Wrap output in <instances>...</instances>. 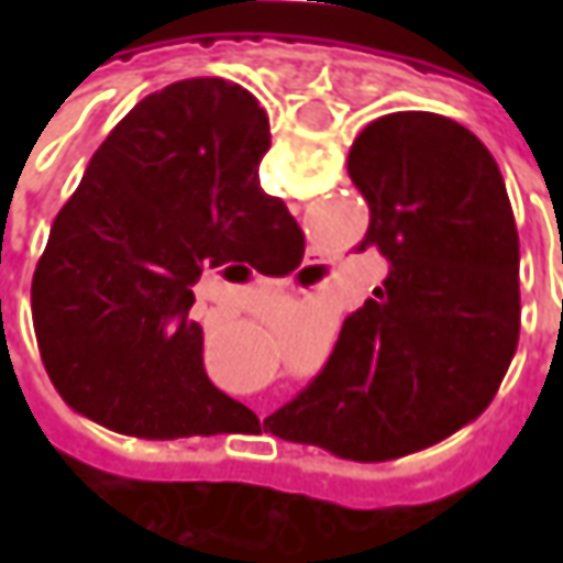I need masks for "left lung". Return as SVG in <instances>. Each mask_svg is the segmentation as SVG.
<instances>
[{
    "label": "left lung",
    "mask_w": 563,
    "mask_h": 563,
    "mask_svg": "<svg viewBox=\"0 0 563 563\" xmlns=\"http://www.w3.org/2000/svg\"><path fill=\"white\" fill-rule=\"evenodd\" d=\"M347 175L369 203L360 253L391 269L269 432L376 464L442 442L495 398L520 332V238L486 143L435 112L369 121Z\"/></svg>",
    "instance_id": "8db88e82"
}]
</instances>
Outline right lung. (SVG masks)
Masks as SVG:
<instances>
[{"label": "right lung", "instance_id": "add662e5", "mask_svg": "<svg viewBox=\"0 0 563 563\" xmlns=\"http://www.w3.org/2000/svg\"><path fill=\"white\" fill-rule=\"evenodd\" d=\"M269 115L244 87L190 77L141 99L112 128L55 216L33 272V329L55 391L77 413L137 439L222 429L190 322L206 269L228 282L288 272L303 234L260 187Z\"/></svg>", "mask_w": 563, "mask_h": 563}]
</instances>
